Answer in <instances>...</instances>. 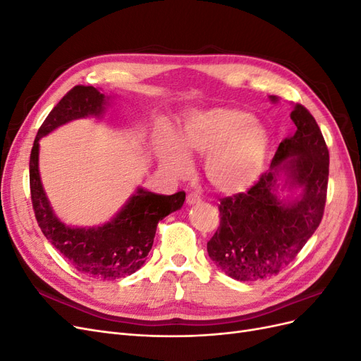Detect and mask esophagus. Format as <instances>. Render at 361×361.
I'll list each match as a JSON object with an SVG mask.
<instances>
[{"mask_svg":"<svg viewBox=\"0 0 361 361\" xmlns=\"http://www.w3.org/2000/svg\"><path fill=\"white\" fill-rule=\"evenodd\" d=\"M200 202H202V199H200L199 194L191 192V194L187 195V203L188 204H195V203H200Z\"/></svg>","mask_w":361,"mask_h":361,"instance_id":"34e87169","label":"esophagus"}]
</instances>
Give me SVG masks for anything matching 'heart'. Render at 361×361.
<instances>
[{
  "instance_id": "obj_1",
  "label": "heart",
  "mask_w": 361,
  "mask_h": 361,
  "mask_svg": "<svg viewBox=\"0 0 361 361\" xmlns=\"http://www.w3.org/2000/svg\"><path fill=\"white\" fill-rule=\"evenodd\" d=\"M268 147V130L248 113L209 108L185 116L176 145L164 143L159 161L171 176L182 178L191 171L188 154H206L203 170L212 187L224 194H239L259 180Z\"/></svg>"
}]
</instances>
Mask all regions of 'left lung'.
I'll return each mask as SVG.
<instances>
[{"mask_svg":"<svg viewBox=\"0 0 361 361\" xmlns=\"http://www.w3.org/2000/svg\"><path fill=\"white\" fill-rule=\"evenodd\" d=\"M269 101L277 104L279 97L269 96ZM290 118L297 130L281 141L269 170L247 192L221 199L218 206L221 221L207 243V255L238 281L279 274L322 220L329 149L302 105H293Z\"/></svg>","mask_w":361,"mask_h":361,"instance_id":"1","label":"left lung"}]
</instances>
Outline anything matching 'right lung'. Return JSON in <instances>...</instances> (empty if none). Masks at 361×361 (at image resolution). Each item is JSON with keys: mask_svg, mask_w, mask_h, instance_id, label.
I'll use <instances>...</instances> for the list:
<instances>
[{"mask_svg": "<svg viewBox=\"0 0 361 361\" xmlns=\"http://www.w3.org/2000/svg\"><path fill=\"white\" fill-rule=\"evenodd\" d=\"M113 96L94 87L76 85L54 106L36 135L30 157L32 209L48 241L82 274L97 280H116L143 267L154 245L157 226L164 216L179 211L185 192L161 195L138 187L110 221L93 227L64 224L54 214L39 171V141L72 120L102 117Z\"/></svg>", "mask_w": 361, "mask_h": 361, "instance_id": "1", "label": "right lung"}]
</instances>
